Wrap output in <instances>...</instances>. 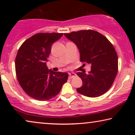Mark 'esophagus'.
<instances>
[{"label":"esophagus","instance_id":"esophagus-1","mask_svg":"<svg viewBox=\"0 0 135 135\" xmlns=\"http://www.w3.org/2000/svg\"><path fill=\"white\" fill-rule=\"evenodd\" d=\"M75 75V74L74 73H69V79H72L74 77Z\"/></svg>","mask_w":135,"mask_h":135}]
</instances>
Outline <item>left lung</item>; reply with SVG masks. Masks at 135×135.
I'll return each mask as SVG.
<instances>
[{"label": "left lung", "mask_w": 135, "mask_h": 135, "mask_svg": "<svg viewBox=\"0 0 135 135\" xmlns=\"http://www.w3.org/2000/svg\"><path fill=\"white\" fill-rule=\"evenodd\" d=\"M64 36L78 48L80 61L91 65L88 74L76 73L83 84L77 91L91 98L103 95L112 86L117 74L118 57L114 46L106 37L93 30H81Z\"/></svg>", "instance_id": "obj_1"}]
</instances>
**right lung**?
I'll return each instance as SVG.
<instances>
[{"instance_id": "right-lung-1", "label": "right lung", "mask_w": 135, "mask_h": 135, "mask_svg": "<svg viewBox=\"0 0 135 135\" xmlns=\"http://www.w3.org/2000/svg\"><path fill=\"white\" fill-rule=\"evenodd\" d=\"M63 33H38L27 38L18 50L15 70L18 82L25 93L38 101H46L60 93L68 80L67 73L48 69L51 45Z\"/></svg>"}]
</instances>
